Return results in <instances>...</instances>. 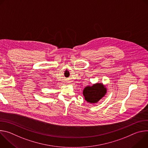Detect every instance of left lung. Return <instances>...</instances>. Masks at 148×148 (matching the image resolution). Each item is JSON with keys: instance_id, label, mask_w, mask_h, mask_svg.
<instances>
[{"instance_id": "1", "label": "left lung", "mask_w": 148, "mask_h": 148, "mask_svg": "<svg viewBox=\"0 0 148 148\" xmlns=\"http://www.w3.org/2000/svg\"><path fill=\"white\" fill-rule=\"evenodd\" d=\"M107 88L102 83L94 84L92 86H87L83 90L85 99L90 103H97L107 94Z\"/></svg>"}]
</instances>
